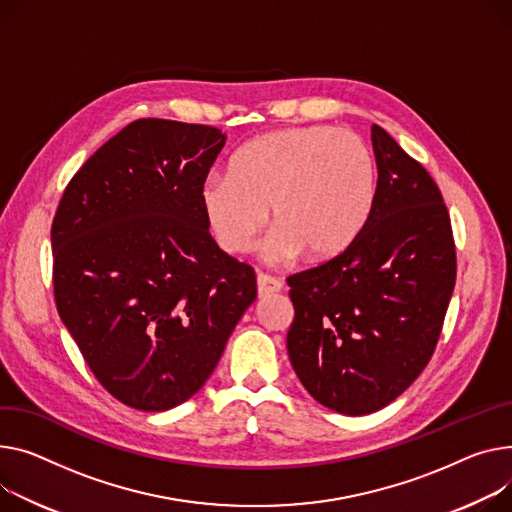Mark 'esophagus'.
Wrapping results in <instances>:
<instances>
[{
  "instance_id": "34e87169",
  "label": "esophagus",
  "mask_w": 512,
  "mask_h": 512,
  "mask_svg": "<svg viewBox=\"0 0 512 512\" xmlns=\"http://www.w3.org/2000/svg\"><path fill=\"white\" fill-rule=\"evenodd\" d=\"M280 290H282V282L278 278H271V276H265V274L257 276V294H259V298L276 294Z\"/></svg>"
}]
</instances>
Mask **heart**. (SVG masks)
Returning a JSON list of instances; mask_svg holds the SVG:
<instances>
[{"mask_svg":"<svg viewBox=\"0 0 512 512\" xmlns=\"http://www.w3.org/2000/svg\"><path fill=\"white\" fill-rule=\"evenodd\" d=\"M377 162L362 135L331 125L259 135L212 175L199 199L216 243L230 255L251 253L267 224L265 257L286 263L304 253L325 261L346 251L370 218Z\"/></svg>","mask_w":512,"mask_h":512,"instance_id":"obj_1","label":"heart"}]
</instances>
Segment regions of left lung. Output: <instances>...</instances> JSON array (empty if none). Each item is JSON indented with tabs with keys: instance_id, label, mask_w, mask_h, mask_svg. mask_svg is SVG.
<instances>
[{
	"instance_id": "left-lung-1",
	"label": "left lung",
	"mask_w": 512,
	"mask_h": 512,
	"mask_svg": "<svg viewBox=\"0 0 512 512\" xmlns=\"http://www.w3.org/2000/svg\"><path fill=\"white\" fill-rule=\"evenodd\" d=\"M377 195L337 257L288 278L296 377L346 416L381 410L430 362L455 288L451 218L428 170L372 125Z\"/></svg>"
}]
</instances>
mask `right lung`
I'll list each match as a JSON object with an SVG mask.
<instances>
[{"instance_id":"1","label":"right lung","mask_w":512,"mask_h":512,"mask_svg":"<svg viewBox=\"0 0 512 512\" xmlns=\"http://www.w3.org/2000/svg\"><path fill=\"white\" fill-rule=\"evenodd\" d=\"M224 144L210 125L133 121L84 162L53 218L59 317L133 410L195 395L257 298L253 267L216 245L201 210Z\"/></svg>"}]
</instances>
